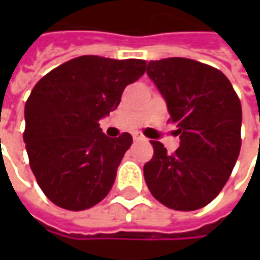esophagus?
<instances>
[{"label":"esophagus","instance_id":"34e87169","mask_svg":"<svg viewBox=\"0 0 260 260\" xmlns=\"http://www.w3.org/2000/svg\"><path fill=\"white\" fill-rule=\"evenodd\" d=\"M134 141H146V138L141 134H134Z\"/></svg>","mask_w":260,"mask_h":260}]
</instances>
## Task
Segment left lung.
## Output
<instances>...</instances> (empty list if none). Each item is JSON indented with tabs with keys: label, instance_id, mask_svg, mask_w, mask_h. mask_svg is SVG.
Wrapping results in <instances>:
<instances>
[{
	"label": "left lung",
	"instance_id": "1",
	"mask_svg": "<svg viewBox=\"0 0 260 260\" xmlns=\"http://www.w3.org/2000/svg\"><path fill=\"white\" fill-rule=\"evenodd\" d=\"M146 74L180 135L173 154L163 143L150 141L154 153L143 167L147 188L170 209H201L223 189L240 154V99L221 71L193 59L150 61Z\"/></svg>",
	"mask_w": 260,
	"mask_h": 260
}]
</instances>
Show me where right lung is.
<instances>
[{
    "mask_svg": "<svg viewBox=\"0 0 260 260\" xmlns=\"http://www.w3.org/2000/svg\"><path fill=\"white\" fill-rule=\"evenodd\" d=\"M145 64L82 55L33 87L23 141L37 184L57 206L85 210L110 192L132 136L108 138L99 121L118 107L125 87L145 74Z\"/></svg>",
    "mask_w": 260,
    "mask_h": 260,
    "instance_id": "add662e5",
    "label": "right lung"
}]
</instances>
